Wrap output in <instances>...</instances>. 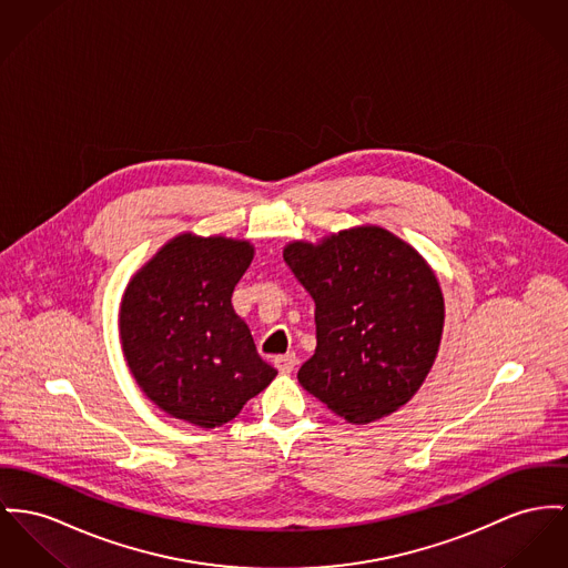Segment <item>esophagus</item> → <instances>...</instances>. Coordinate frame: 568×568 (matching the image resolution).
Instances as JSON below:
<instances>
[{
  "instance_id": "34e87169",
  "label": "esophagus",
  "mask_w": 568,
  "mask_h": 568,
  "mask_svg": "<svg viewBox=\"0 0 568 568\" xmlns=\"http://www.w3.org/2000/svg\"><path fill=\"white\" fill-rule=\"evenodd\" d=\"M273 364H275V368L280 371V373H284V375H288V373H293V368L297 366V357H295V353H286V355H277L275 359H273Z\"/></svg>"
}]
</instances>
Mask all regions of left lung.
Segmentation results:
<instances>
[{
    "mask_svg": "<svg viewBox=\"0 0 568 568\" xmlns=\"http://www.w3.org/2000/svg\"><path fill=\"white\" fill-rule=\"evenodd\" d=\"M284 261L316 303V351L300 368L312 396L351 424L407 405L430 373L444 332L439 280L385 227L293 241Z\"/></svg>",
    "mask_w": 568,
    "mask_h": 568,
    "instance_id": "1",
    "label": "left lung"
}]
</instances>
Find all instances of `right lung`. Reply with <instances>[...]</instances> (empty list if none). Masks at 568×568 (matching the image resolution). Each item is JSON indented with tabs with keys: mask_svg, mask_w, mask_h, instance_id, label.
<instances>
[{
	"mask_svg": "<svg viewBox=\"0 0 568 568\" xmlns=\"http://www.w3.org/2000/svg\"><path fill=\"white\" fill-rule=\"evenodd\" d=\"M252 258L250 241L183 232L129 280L118 314L122 353L168 416L222 426L277 375L232 307Z\"/></svg>",
	"mask_w": 568,
	"mask_h": 568,
	"instance_id": "add662e5",
	"label": "right lung"
}]
</instances>
